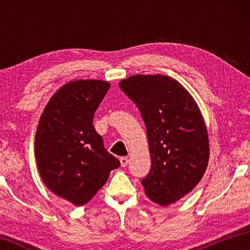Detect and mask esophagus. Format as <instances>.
I'll return each instance as SVG.
<instances>
[{
	"label": "esophagus",
	"mask_w": 250,
	"mask_h": 250,
	"mask_svg": "<svg viewBox=\"0 0 250 250\" xmlns=\"http://www.w3.org/2000/svg\"><path fill=\"white\" fill-rule=\"evenodd\" d=\"M128 162H129V159L126 158V156H122V158H120L121 167H126L128 166Z\"/></svg>",
	"instance_id": "obj_1"
}]
</instances>
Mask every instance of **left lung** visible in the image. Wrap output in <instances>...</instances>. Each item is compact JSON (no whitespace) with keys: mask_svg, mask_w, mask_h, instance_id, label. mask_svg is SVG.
Segmentation results:
<instances>
[{"mask_svg":"<svg viewBox=\"0 0 250 250\" xmlns=\"http://www.w3.org/2000/svg\"><path fill=\"white\" fill-rule=\"evenodd\" d=\"M119 86L146 124L151 170L141 181L146 196L167 206L191 193L209 160V140L195 99L174 78L134 75Z\"/></svg>","mask_w":250,"mask_h":250,"instance_id":"obj_1","label":"left lung"}]
</instances>
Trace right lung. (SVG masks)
I'll list each match as a JSON object with an SVG mask.
<instances>
[{
  "mask_svg": "<svg viewBox=\"0 0 250 250\" xmlns=\"http://www.w3.org/2000/svg\"><path fill=\"white\" fill-rule=\"evenodd\" d=\"M110 83L80 79L62 86L46 104L35 135V158L44 184L82 206L107 182L119 160L104 149L94 115Z\"/></svg>",
  "mask_w": 250,
  "mask_h": 250,
  "instance_id": "add662e5",
  "label": "right lung"
}]
</instances>
